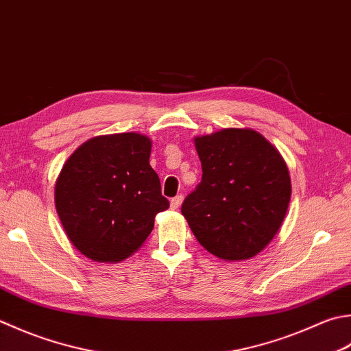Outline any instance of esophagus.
I'll return each instance as SVG.
<instances>
[{
	"instance_id": "1",
	"label": "esophagus",
	"mask_w": 351,
	"mask_h": 351,
	"mask_svg": "<svg viewBox=\"0 0 351 351\" xmlns=\"http://www.w3.org/2000/svg\"><path fill=\"white\" fill-rule=\"evenodd\" d=\"M182 195H178V196H175L173 199H171L170 201V208L171 210H178L180 208V205H181V202H182Z\"/></svg>"
}]
</instances>
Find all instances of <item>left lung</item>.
<instances>
[{"mask_svg": "<svg viewBox=\"0 0 351 351\" xmlns=\"http://www.w3.org/2000/svg\"><path fill=\"white\" fill-rule=\"evenodd\" d=\"M202 181L185 197L184 217L197 242L223 260L266 248L285 221L291 176L283 156L252 129L196 136Z\"/></svg>", "mask_w": 351, "mask_h": 351, "instance_id": "obj_1", "label": "left lung"}]
</instances>
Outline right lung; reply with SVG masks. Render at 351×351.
<instances>
[{
  "label": "right lung",
  "mask_w": 351,
  "mask_h": 351,
  "mask_svg": "<svg viewBox=\"0 0 351 351\" xmlns=\"http://www.w3.org/2000/svg\"><path fill=\"white\" fill-rule=\"evenodd\" d=\"M152 141L135 132L94 136L62 167L54 204L70 242L88 258L121 262L169 208L150 167Z\"/></svg>",
  "instance_id": "obj_1"
}]
</instances>
